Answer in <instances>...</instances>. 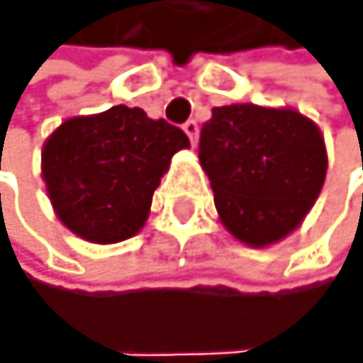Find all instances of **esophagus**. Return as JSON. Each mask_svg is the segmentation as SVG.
I'll use <instances>...</instances> for the list:
<instances>
[{"mask_svg":"<svg viewBox=\"0 0 363 363\" xmlns=\"http://www.w3.org/2000/svg\"><path fill=\"white\" fill-rule=\"evenodd\" d=\"M183 130L187 133V138H190V143H192V147L197 145V135H199V125H197V121H187V123L183 125Z\"/></svg>","mask_w":363,"mask_h":363,"instance_id":"34e87169","label":"esophagus"}]
</instances>
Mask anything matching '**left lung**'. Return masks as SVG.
I'll use <instances>...</instances> for the list:
<instances>
[{"label": "left lung", "mask_w": 363, "mask_h": 363, "mask_svg": "<svg viewBox=\"0 0 363 363\" xmlns=\"http://www.w3.org/2000/svg\"><path fill=\"white\" fill-rule=\"evenodd\" d=\"M199 161L223 225L250 247L283 240L302 223L328 169L323 135L292 108L213 106Z\"/></svg>", "instance_id": "left-lung-1"}]
</instances>
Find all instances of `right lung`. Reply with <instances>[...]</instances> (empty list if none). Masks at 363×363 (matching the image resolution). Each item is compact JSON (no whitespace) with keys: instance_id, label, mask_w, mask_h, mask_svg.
Instances as JSON below:
<instances>
[{"instance_id":"right-lung-1","label":"right lung","mask_w":363,"mask_h":363,"mask_svg":"<svg viewBox=\"0 0 363 363\" xmlns=\"http://www.w3.org/2000/svg\"><path fill=\"white\" fill-rule=\"evenodd\" d=\"M187 135L143 108L111 106L61 123L42 150V176L57 216L90 242L133 238L145 225L152 194Z\"/></svg>"}]
</instances>
